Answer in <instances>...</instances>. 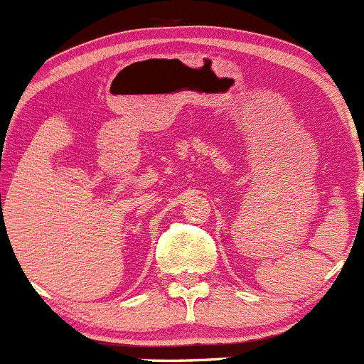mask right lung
Masks as SVG:
<instances>
[{
    "label": "right lung",
    "instance_id": "add662e5",
    "mask_svg": "<svg viewBox=\"0 0 364 364\" xmlns=\"http://www.w3.org/2000/svg\"><path fill=\"white\" fill-rule=\"evenodd\" d=\"M0 200H1V195H0Z\"/></svg>",
    "mask_w": 364,
    "mask_h": 364
}]
</instances>
